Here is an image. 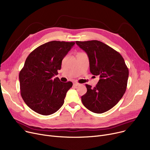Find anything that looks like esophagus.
Returning <instances> with one entry per match:
<instances>
[{
	"label": "esophagus",
	"mask_w": 150,
	"mask_h": 150,
	"mask_svg": "<svg viewBox=\"0 0 150 150\" xmlns=\"http://www.w3.org/2000/svg\"><path fill=\"white\" fill-rule=\"evenodd\" d=\"M73 84H74V86H79V85H80V83H77L76 81H74V82H73Z\"/></svg>",
	"instance_id": "1"
}]
</instances>
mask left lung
I'll return each mask as SVG.
<instances>
[{"label": "left lung", "mask_w": 150, "mask_h": 150, "mask_svg": "<svg viewBox=\"0 0 150 150\" xmlns=\"http://www.w3.org/2000/svg\"><path fill=\"white\" fill-rule=\"evenodd\" d=\"M87 53L91 73L99 75L96 87L86 84L87 92L81 97L83 105L97 114L105 112L117 104L127 89L129 70L122 55L97 40L76 41Z\"/></svg>", "instance_id": "left-lung-1"}]
</instances>
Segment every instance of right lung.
<instances>
[{
  "mask_svg": "<svg viewBox=\"0 0 150 150\" xmlns=\"http://www.w3.org/2000/svg\"><path fill=\"white\" fill-rule=\"evenodd\" d=\"M75 44L48 42L37 47L27 58L19 75L21 95L35 112L49 115L64 104L66 93L73 84L61 82L53 76L58 74L62 60Z\"/></svg>",
  "mask_w": 150,
  "mask_h": 150,
  "instance_id": "add662e5",
  "label": "right lung"
}]
</instances>
